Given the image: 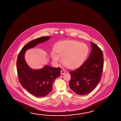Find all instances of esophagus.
<instances>
[{
  "label": "esophagus",
  "instance_id": "obj_1",
  "mask_svg": "<svg viewBox=\"0 0 121 121\" xmlns=\"http://www.w3.org/2000/svg\"><path fill=\"white\" fill-rule=\"evenodd\" d=\"M65 73H66V71H65L64 70H63V69H62V70L61 71V75H63V74H64Z\"/></svg>",
  "mask_w": 121,
  "mask_h": 121
}]
</instances>
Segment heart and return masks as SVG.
<instances>
[{
    "label": "heart",
    "instance_id": "heart-1",
    "mask_svg": "<svg viewBox=\"0 0 121 121\" xmlns=\"http://www.w3.org/2000/svg\"><path fill=\"white\" fill-rule=\"evenodd\" d=\"M88 46L85 43L75 41L59 42L51 53L52 59L56 62L61 60L68 68L73 69L80 65L89 53Z\"/></svg>",
    "mask_w": 121,
    "mask_h": 121
}]
</instances>
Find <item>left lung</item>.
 <instances>
[{
  "label": "left lung",
  "instance_id": "obj_1",
  "mask_svg": "<svg viewBox=\"0 0 121 121\" xmlns=\"http://www.w3.org/2000/svg\"><path fill=\"white\" fill-rule=\"evenodd\" d=\"M91 50L88 59L80 67L70 72V89L79 95L89 94L99 83L103 67L102 50L93 42H90Z\"/></svg>",
  "mask_w": 121,
  "mask_h": 121
}]
</instances>
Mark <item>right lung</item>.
Returning a JSON list of instances; mask_svg holds the SVG:
<instances>
[{"label":"right lung","mask_w":121,"mask_h":121,"mask_svg":"<svg viewBox=\"0 0 121 121\" xmlns=\"http://www.w3.org/2000/svg\"><path fill=\"white\" fill-rule=\"evenodd\" d=\"M50 38L49 36L41 37L27 43L18 55L16 62L20 83L30 93L39 98L46 96L51 92L54 80L60 75L61 68L46 65L41 69H32L26 61L25 54L27 50L48 40Z\"/></svg>","instance_id":"1"}]
</instances>
